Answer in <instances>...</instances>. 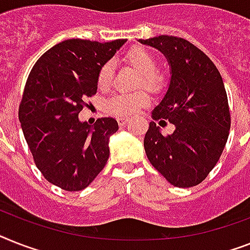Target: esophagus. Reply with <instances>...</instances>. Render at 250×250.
<instances>
[{
    "label": "esophagus",
    "instance_id": "obj_1",
    "mask_svg": "<svg viewBox=\"0 0 250 250\" xmlns=\"http://www.w3.org/2000/svg\"><path fill=\"white\" fill-rule=\"evenodd\" d=\"M117 123H119L120 126H123V125L127 123V117H117Z\"/></svg>",
    "mask_w": 250,
    "mask_h": 250
}]
</instances>
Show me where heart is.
Masks as SVG:
<instances>
[{
	"label": "heart",
	"instance_id": "heart-1",
	"mask_svg": "<svg viewBox=\"0 0 250 250\" xmlns=\"http://www.w3.org/2000/svg\"><path fill=\"white\" fill-rule=\"evenodd\" d=\"M125 61L135 67L140 73L139 85L146 86L150 92L158 93L165 89L167 84V76L164 71L154 69L156 59L154 56L143 47H133L125 55ZM112 63L106 62L101 66L97 83L102 89H106L112 82ZM150 97L146 90H139L131 94H113L104 102V108L115 116H130L137 113L138 111L148 104Z\"/></svg>",
	"mask_w": 250,
	"mask_h": 250
}]
</instances>
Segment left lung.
I'll return each mask as SVG.
<instances>
[{"mask_svg":"<svg viewBox=\"0 0 250 250\" xmlns=\"http://www.w3.org/2000/svg\"><path fill=\"white\" fill-rule=\"evenodd\" d=\"M164 53L171 67L168 89L152 111L144 137L152 166L177 188L201 184L216 166L229 138L231 117L221 74L203 51L184 38L139 39ZM174 125L168 136L160 126Z\"/></svg>","mask_w":250,"mask_h":250,"instance_id":"1","label":"left lung"}]
</instances>
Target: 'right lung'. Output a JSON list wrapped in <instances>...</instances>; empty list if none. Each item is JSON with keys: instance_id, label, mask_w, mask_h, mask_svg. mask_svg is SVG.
<instances>
[{"instance_id": "right-lung-1", "label": "right lung", "mask_w": 250, "mask_h": 250, "mask_svg": "<svg viewBox=\"0 0 250 250\" xmlns=\"http://www.w3.org/2000/svg\"><path fill=\"white\" fill-rule=\"evenodd\" d=\"M125 42L67 39L43 53L29 74L19 120L38 170L63 190L85 189L106 166L119 124L101 117L90 126L79 112L97 93L101 66Z\"/></svg>"}]
</instances>
